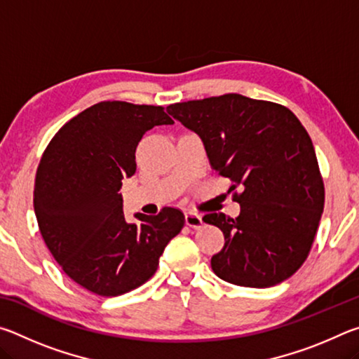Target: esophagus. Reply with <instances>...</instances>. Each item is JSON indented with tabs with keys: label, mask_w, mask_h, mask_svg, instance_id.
Instances as JSON below:
<instances>
[{
	"label": "esophagus",
	"mask_w": 359,
	"mask_h": 359,
	"mask_svg": "<svg viewBox=\"0 0 359 359\" xmlns=\"http://www.w3.org/2000/svg\"><path fill=\"white\" fill-rule=\"evenodd\" d=\"M185 223L190 228H193V229H199L204 224L203 217L198 215V214H194V212H187V214H185Z\"/></svg>",
	"instance_id": "esophagus-1"
}]
</instances>
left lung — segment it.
I'll list each match as a JSON object with an SVG mask.
<instances>
[{"mask_svg":"<svg viewBox=\"0 0 359 359\" xmlns=\"http://www.w3.org/2000/svg\"><path fill=\"white\" fill-rule=\"evenodd\" d=\"M168 112L201 137L212 169L231 180L241 214L203 220L220 228L224 247L212 271L239 287L287 280L311 252L325 205L317 155L290 109L238 93L177 102Z\"/></svg>","mask_w":359,"mask_h":359,"instance_id":"obj_1","label":"left lung"}]
</instances>
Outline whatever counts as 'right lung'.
I'll return each mask as SVG.
<instances>
[{
    "label": "right lung",
    "mask_w": 359,
    "mask_h": 359,
    "mask_svg": "<svg viewBox=\"0 0 359 359\" xmlns=\"http://www.w3.org/2000/svg\"><path fill=\"white\" fill-rule=\"evenodd\" d=\"M174 121L161 106L102 101L60 128L41 158L34 214L46 245L72 280L118 296L155 274L158 259L184 228L179 209L123 215L121 180L136 172V147L154 126Z\"/></svg>",
    "instance_id": "right-lung-1"
}]
</instances>
